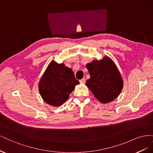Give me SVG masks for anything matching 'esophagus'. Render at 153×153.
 Returning a JSON list of instances; mask_svg holds the SVG:
<instances>
[{"label": "esophagus", "instance_id": "obj_1", "mask_svg": "<svg viewBox=\"0 0 153 153\" xmlns=\"http://www.w3.org/2000/svg\"><path fill=\"white\" fill-rule=\"evenodd\" d=\"M80 82L81 83V84H84L85 82V79L84 78H83L82 79H81V80H80Z\"/></svg>", "mask_w": 153, "mask_h": 153}]
</instances>
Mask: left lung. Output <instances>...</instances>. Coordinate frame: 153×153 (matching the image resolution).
Here are the masks:
<instances>
[{"instance_id": "8db88e82", "label": "left lung", "mask_w": 153, "mask_h": 153, "mask_svg": "<svg viewBox=\"0 0 153 153\" xmlns=\"http://www.w3.org/2000/svg\"><path fill=\"white\" fill-rule=\"evenodd\" d=\"M86 67L90 78L85 85L95 98L103 104L117 98L123 90V79L112 59L105 55L87 63Z\"/></svg>"}]
</instances>
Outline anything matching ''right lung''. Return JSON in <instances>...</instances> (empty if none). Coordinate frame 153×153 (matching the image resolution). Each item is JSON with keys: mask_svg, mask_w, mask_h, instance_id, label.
Here are the masks:
<instances>
[{"mask_svg": "<svg viewBox=\"0 0 153 153\" xmlns=\"http://www.w3.org/2000/svg\"><path fill=\"white\" fill-rule=\"evenodd\" d=\"M78 84L79 81L71 68L52 61L41 78L38 88L43 101L55 107L66 102Z\"/></svg>", "mask_w": 153, "mask_h": 153, "instance_id": "right-lung-1", "label": "right lung"}]
</instances>
